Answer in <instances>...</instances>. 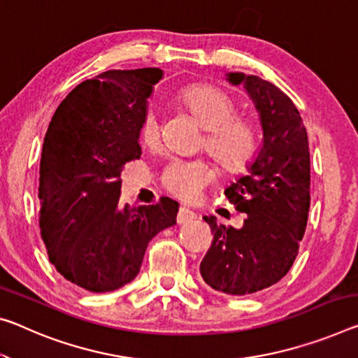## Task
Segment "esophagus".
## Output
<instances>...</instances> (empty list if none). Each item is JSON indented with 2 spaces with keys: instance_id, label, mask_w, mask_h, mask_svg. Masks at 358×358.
Wrapping results in <instances>:
<instances>
[{
  "instance_id": "1",
  "label": "esophagus",
  "mask_w": 358,
  "mask_h": 358,
  "mask_svg": "<svg viewBox=\"0 0 358 358\" xmlns=\"http://www.w3.org/2000/svg\"><path fill=\"white\" fill-rule=\"evenodd\" d=\"M194 218H196V213L192 212V210L186 208V207H180V210H178V215H177V223H178V224L188 223V221L194 220Z\"/></svg>"
}]
</instances>
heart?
<instances>
[{"label": "heart", "mask_w": 358, "mask_h": 358, "mask_svg": "<svg viewBox=\"0 0 358 358\" xmlns=\"http://www.w3.org/2000/svg\"><path fill=\"white\" fill-rule=\"evenodd\" d=\"M181 101L206 129L202 146L226 172H243L258 152V132L250 119L236 115V103L228 94L213 86H197L185 90ZM140 140L146 146L159 141V121L155 108L145 111L140 122ZM212 178V170L203 161L173 159L161 175L169 192L183 201L196 199Z\"/></svg>", "instance_id": "obj_1"}]
</instances>
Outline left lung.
Wrapping results in <instances>:
<instances>
[{
  "mask_svg": "<svg viewBox=\"0 0 358 358\" xmlns=\"http://www.w3.org/2000/svg\"><path fill=\"white\" fill-rule=\"evenodd\" d=\"M242 84L257 108L263 143L257 157L224 191L243 226H218L203 217L213 241L201 261V275L213 290L252 294L279 282L293 266L310 206L308 132L293 101L269 81L245 73H228Z\"/></svg>",
  "mask_w": 358,
  "mask_h": 358,
  "instance_id": "1",
  "label": "left lung"
}]
</instances>
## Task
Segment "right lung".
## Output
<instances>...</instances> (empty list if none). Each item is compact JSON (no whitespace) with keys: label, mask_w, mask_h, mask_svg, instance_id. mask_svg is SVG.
I'll return each mask as SVG.
<instances>
[{"label":"right lung","mask_w":358,"mask_h":358,"mask_svg":"<svg viewBox=\"0 0 358 358\" xmlns=\"http://www.w3.org/2000/svg\"><path fill=\"white\" fill-rule=\"evenodd\" d=\"M159 68L110 70L78 84L57 108L39 164V228L49 261L75 285L117 290L146 247L177 223L178 202L121 207V172L138 159L140 122Z\"/></svg>","instance_id":"obj_1"}]
</instances>
